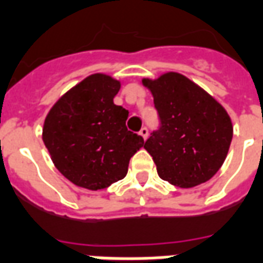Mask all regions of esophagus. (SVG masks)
<instances>
[{
	"label": "esophagus",
	"mask_w": 263,
	"mask_h": 263,
	"mask_svg": "<svg viewBox=\"0 0 263 263\" xmlns=\"http://www.w3.org/2000/svg\"><path fill=\"white\" fill-rule=\"evenodd\" d=\"M139 134H140V136H142V138H143V139L146 140V138L149 136V129H147V128H146V127H143L139 131Z\"/></svg>",
	"instance_id": "34e87169"
}]
</instances>
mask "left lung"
Instances as JSON below:
<instances>
[{
  "label": "left lung",
  "mask_w": 263,
  "mask_h": 263,
  "mask_svg": "<svg viewBox=\"0 0 263 263\" xmlns=\"http://www.w3.org/2000/svg\"><path fill=\"white\" fill-rule=\"evenodd\" d=\"M154 98L158 129L145 149L158 176L179 187L207 182L222 167L233 138L229 114L212 96L178 73L143 80Z\"/></svg>",
  "instance_id": "1"
}]
</instances>
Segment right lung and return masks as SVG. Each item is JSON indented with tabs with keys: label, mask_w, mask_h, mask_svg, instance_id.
Masks as SVG:
<instances>
[{
	"label": "right lung",
	"mask_w": 263,
	"mask_h": 263,
	"mask_svg": "<svg viewBox=\"0 0 263 263\" xmlns=\"http://www.w3.org/2000/svg\"><path fill=\"white\" fill-rule=\"evenodd\" d=\"M117 80L92 74L49 110L43 140L55 167L74 185L105 189L125 178L134 154L145 140L128 131V110L114 105Z\"/></svg>",
	"instance_id": "right-lung-1"
}]
</instances>
